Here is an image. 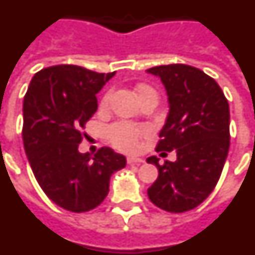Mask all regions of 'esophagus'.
Here are the masks:
<instances>
[{
    "label": "esophagus",
    "instance_id": "34e87169",
    "mask_svg": "<svg viewBox=\"0 0 255 255\" xmlns=\"http://www.w3.org/2000/svg\"><path fill=\"white\" fill-rule=\"evenodd\" d=\"M144 159L142 158H137V157H128L127 158V163L128 164H138V163H142Z\"/></svg>",
    "mask_w": 255,
    "mask_h": 255
}]
</instances>
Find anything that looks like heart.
<instances>
[{"mask_svg": "<svg viewBox=\"0 0 255 255\" xmlns=\"http://www.w3.org/2000/svg\"><path fill=\"white\" fill-rule=\"evenodd\" d=\"M155 93V92L149 87L141 85L137 88V95L138 97H142L146 93ZM110 101V93H106L104 96L101 101L102 108H106ZM108 140L110 141V144L121 151H126V153H131L134 151L138 146V141L140 138L147 133V129L144 127H138L128 122H118L114 123L113 126L108 128Z\"/></svg>", "mask_w": 255, "mask_h": 255, "instance_id": "obj_1", "label": "heart"}]
</instances>
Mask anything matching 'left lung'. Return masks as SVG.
Segmentation results:
<instances>
[{
    "label": "left lung",
    "instance_id": "left-lung-1",
    "mask_svg": "<svg viewBox=\"0 0 255 255\" xmlns=\"http://www.w3.org/2000/svg\"><path fill=\"white\" fill-rule=\"evenodd\" d=\"M147 72L159 76L170 102L155 150H176L177 157L163 164L157 157L147 158L159 171L147 196L168 213L189 211L210 196L223 171L230 149V105L217 81L200 68L176 63Z\"/></svg>",
    "mask_w": 255,
    "mask_h": 255
}]
</instances>
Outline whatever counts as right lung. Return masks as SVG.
<instances>
[{
  "instance_id": "add662e5",
  "label": "right lung",
  "mask_w": 255,
  "mask_h": 255,
  "mask_svg": "<svg viewBox=\"0 0 255 255\" xmlns=\"http://www.w3.org/2000/svg\"><path fill=\"white\" fill-rule=\"evenodd\" d=\"M114 72L58 65L36 72L23 102V144L38 185L55 205L85 213L109 193L110 176L126 166L111 147L92 157L79 153L87 122L97 111V95Z\"/></svg>"
}]
</instances>
